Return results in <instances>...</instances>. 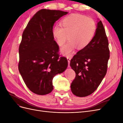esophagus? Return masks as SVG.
<instances>
[{
    "mask_svg": "<svg viewBox=\"0 0 123 123\" xmlns=\"http://www.w3.org/2000/svg\"><path fill=\"white\" fill-rule=\"evenodd\" d=\"M67 59L68 62V67H70V61H71V58L69 56H67Z\"/></svg>",
    "mask_w": 123,
    "mask_h": 123,
    "instance_id": "34e87169",
    "label": "esophagus"
}]
</instances>
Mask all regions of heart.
I'll return each instance as SVG.
<instances>
[{"instance_id": "b5f03b06", "label": "heart", "mask_w": 123, "mask_h": 123, "mask_svg": "<svg viewBox=\"0 0 123 123\" xmlns=\"http://www.w3.org/2000/svg\"><path fill=\"white\" fill-rule=\"evenodd\" d=\"M61 27L56 26L52 35L59 46L62 47L68 39L70 42L62 47L63 55H71L77 47L79 49L86 48L94 36L96 25L91 18L83 15L72 14L65 17L61 21Z\"/></svg>"}]
</instances>
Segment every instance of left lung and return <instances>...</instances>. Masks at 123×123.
Segmentation results:
<instances>
[{
    "label": "left lung",
    "mask_w": 123,
    "mask_h": 123,
    "mask_svg": "<svg viewBox=\"0 0 123 123\" xmlns=\"http://www.w3.org/2000/svg\"><path fill=\"white\" fill-rule=\"evenodd\" d=\"M94 36L90 44L79 51L70 61L76 77L71 85L73 94L85 97L93 93L105 77L109 50L105 29L98 19Z\"/></svg>",
    "instance_id": "obj_1"
}]
</instances>
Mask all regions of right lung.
<instances>
[{"instance_id": "right-lung-1", "label": "right lung", "mask_w": 123, "mask_h": 123, "mask_svg": "<svg viewBox=\"0 0 123 123\" xmlns=\"http://www.w3.org/2000/svg\"><path fill=\"white\" fill-rule=\"evenodd\" d=\"M68 12L42 9L29 21L19 48L18 69L30 90L38 95L50 93L55 75L68 67L66 57L59 58V47L54 39V23Z\"/></svg>"}]
</instances>
